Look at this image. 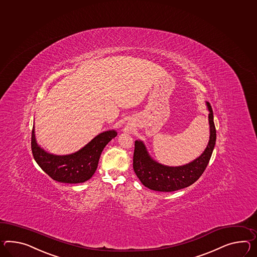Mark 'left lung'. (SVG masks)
I'll return each mask as SVG.
<instances>
[{
  "instance_id": "8db88e82",
  "label": "left lung",
  "mask_w": 257,
  "mask_h": 257,
  "mask_svg": "<svg viewBox=\"0 0 257 257\" xmlns=\"http://www.w3.org/2000/svg\"><path fill=\"white\" fill-rule=\"evenodd\" d=\"M209 109L210 140L206 150L192 163L178 167L165 166L151 159L141 141L135 142L133 167L136 175L145 187L163 192H172L187 188L197 181L206 169L216 141V130L213 122V113L210 103Z\"/></svg>"
}]
</instances>
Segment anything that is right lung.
<instances>
[{"mask_svg": "<svg viewBox=\"0 0 257 257\" xmlns=\"http://www.w3.org/2000/svg\"><path fill=\"white\" fill-rule=\"evenodd\" d=\"M117 136L111 131L101 133L81 151L73 154L57 156L41 149L35 140L34 127L32 133V151L38 165L52 179L61 183L77 184L89 180L97 168L101 153L106 144Z\"/></svg>", "mask_w": 257, "mask_h": 257, "instance_id": "obj_1", "label": "right lung"}]
</instances>
